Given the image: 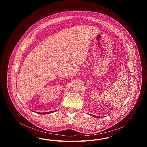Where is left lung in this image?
Returning a JSON list of instances; mask_svg holds the SVG:
<instances>
[{
    "label": "left lung",
    "mask_w": 147,
    "mask_h": 147,
    "mask_svg": "<svg viewBox=\"0 0 147 147\" xmlns=\"http://www.w3.org/2000/svg\"><path fill=\"white\" fill-rule=\"evenodd\" d=\"M92 116H93V117H98V116H94V115H91Z\"/></svg>",
    "instance_id": "left-lung-1"
}]
</instances>
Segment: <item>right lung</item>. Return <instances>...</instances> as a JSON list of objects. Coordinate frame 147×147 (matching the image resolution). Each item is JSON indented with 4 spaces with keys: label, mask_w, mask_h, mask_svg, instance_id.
Segmentation results:
<instances>
[{
    "label": "right lung",
    "mask_w": 147,
    "mask_h": 147,
    "mask_svg": "<svg viewBox=\"0 0 147 147\" xmlns=\"http://www.w3.org/2000/svg\"><path fill=\"white\" fill-rule=\"evenodd\" d=\"M32 111V110H31ZM56 111H50V112H37V113H39V114H42V115H45V114H48V113H53V112H55ZM34 112V111H33Z\"/></svg>",
    "instance_id": "add662e5"
}]
</instances>
